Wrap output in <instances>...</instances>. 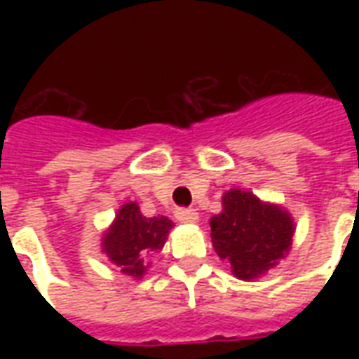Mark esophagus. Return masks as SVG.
Masks as SVG:
<instances>
[{"label": "esophagus", "instance_id": "1", "mask_svg": "<svg viewBox=\"0 0 359 359\" xmlns=\"http://www.w3.org/2000/svg\"><path fill=\"white\" fill-rule=\"evenodd\" d=\"M175 217L179 223H198V213L194 210H188V208H179L175 211Z\"/></svg>", "mask_w": 359, "mask_h": 359}]
</instances>
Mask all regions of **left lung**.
<instances>
[{"instance_id": "obj_1", "label": "left lung", "mask_w": 359, "mask_h": 359, "mask_svg": "<svg viewBox=\"0 0 359 359\" xmlns=\"http://www.w3.org/2000/svg\"><path fill=\"white\" fill-rule=\"evenodd\" d=\"M210 226L217 256L242 280L265 275L292 246L290 213L241 188L225 192L223 211L210 219Z\"/></svg>"}]
</instances>
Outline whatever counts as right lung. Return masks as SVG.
Instances as JSON below:
<instances>
[{
    "label": "right lung",
    "mask_w": 359,
    "mask_h": 359,
    "mask_svg": "<svg viewBox=\"0 0 359 359\" xmlns=\"http://www.w3.org/2000/svg\"><path fill=\"white\" fill-rule=\"evenodd\" d=\"M172 221L163 217H144L136 202L125 203L115 215L113 225L102 238V252L128 277L142 278L146 259L151 252L163 248Z\"/></svg>",
    "instance_id": "1"
}]
</instances>
